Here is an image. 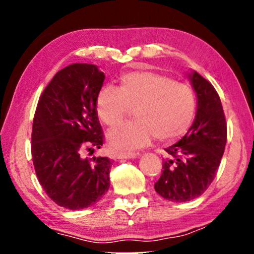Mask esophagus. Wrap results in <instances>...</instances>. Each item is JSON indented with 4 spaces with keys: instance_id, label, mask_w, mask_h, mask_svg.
I'll use <instances>...</instances> for the list:
<instances>
[{
    "instance_id": "34e87169",
    "label": "esophagus",
    "mask_w": 254,
    "mask_h": 254,
    "mask_svg": "<svg viewBox=\"0 0 254 254\" xmlns=\"http://www.w3.org/2000/svg\"><path fill=\"white\" fill-rule=\"evenodd\" d=\"M137 156V154L135 152H117L116 157L119 159H130V158H135Z\"/></svg>"
}]
</instances>
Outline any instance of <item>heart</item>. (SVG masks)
<instances>
[{
	"instance_id": "obj_1",
	"label": "heart",
	"mask_w": 254,
	"mask_h": 254,
	"mask_svg": "<svg viewBox=\"0 0 254 254\" xmlns=\"http://www.w3.org/2000/svg\"><path fill=\"white\" fill-rule=\"evenodd\" d=\"M128 109H134L135 121L107 135L117 150L144 147L154 136L161 142L182 136L192 124L195 99L185 83L155 71H131L121 76L117 90L104 86L96 98L97 116L109 127L120 124Z\"/></svg>"
}]
</instances>
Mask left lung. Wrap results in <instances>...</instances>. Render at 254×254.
Wrapping results in <instances>:
<instances>
[{"mask_svg":"<svg viewBox=\"0 0 254 254\" xmlns=\"http://www.w3.org/2000/svg\"><path fill=\"white\" fill-rule=\"evenodd\" d=\"M195 91V118L182 140L165 148L155 190L172 202L199 197L210 186L227 143V124L216 90L196 71L189 74Z\"/></svg>","mask_w":254,"mask_h":254,"instance_id":"left-lung-1","label":"left lung"}]
</instances>
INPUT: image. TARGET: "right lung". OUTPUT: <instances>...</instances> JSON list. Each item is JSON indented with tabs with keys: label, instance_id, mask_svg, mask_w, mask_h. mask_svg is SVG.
<instances>
[{
	"label": "right lung",
	"instance_id": "right-lung-1",
	"mask_svg": "<svg viewBox=\"0 0 254 254\" xmlns=\"http://www.w3.org/2000/svg\"><path fill=\"white\" fill-rule=\"evenodd\" d=\"M104 79L95 64L68 65L48 83L34 113L31 152L37 178L51 200L70 210L93 206L110 187V159L84 156L104 142L96 111Z\"/></svg>",
	"mask_w": 254,
	"mask_h": 254
}]
</instances>
